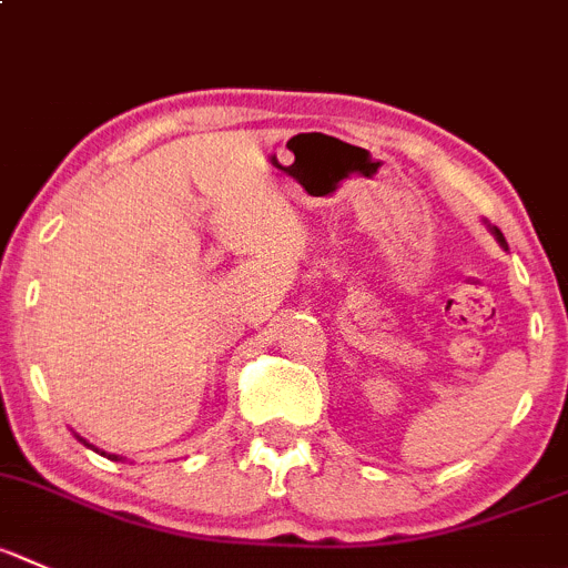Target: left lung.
I'll return each instance as SVG.
<instances>
[{
	"mask_svg": "<svg viewBox=\"0 0 568 568\" xmlns=\"http://www.w3.org/2000/svg\"><path fill=\"white\" fill-rule=\"evenodd\" d=\"M488 229H490V234H494V240H496V242H499V245H501V247H505V251H507V242H505V236H501V231H499V229H496V225H488Z\"/></svg>",
	"mask_w": 568,
	"mask_h": 568,
	"instance_id": "1",
	"label": "left lung"
}]
</instances>
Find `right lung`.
<instances>
[{
  "label": "right lung",
  "instance_id": "right-lung-1",
  "mask_svg": "<svg viewBox=\"0 0 568 568\" xmlns=\"http://www.w3.org/2000/svg\"><path fill=\"white\" fill-rule=\"evenodd\" d=\"M74 437H78V440L83 443V446H89V449H94V446H91L89 440H83V437H80L78 432H74ZM94 452H100V449H94ZM100 455H102V457H108V460H122V457H119V455H108V452H100Z\"/></svg>",
  "mask_w": 568,
  "mask_h": 568
}]
</instances>
